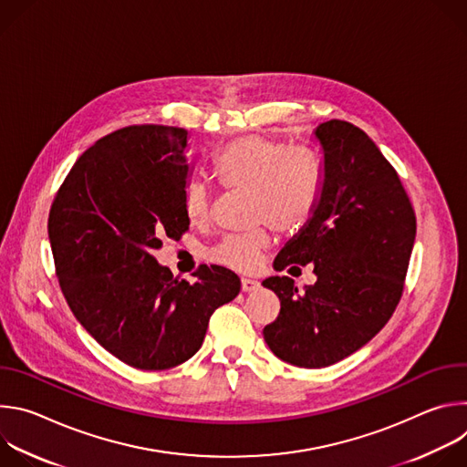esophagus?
I'll return each mask as SVG.
<instances>
[{
    "instance_id": "1",
    "label": "esophagus",
    "mask_w": 467,
    "mask_h": 467,
    "mask_svg": "<svg viewBox=\"0 0 467 467\" xmlns=\"http://www.w3.org/2000/svg\"><path fill=\"white\" fill-rule=\"evenodd\" d=\"M260 285L258 281H253V279H242V292H254L258 290Z\"/></svg>"
}]
</instances>
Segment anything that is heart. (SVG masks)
I'll list each match as a JSON object with an SVG mask.
<instances>
[{
	"label": "heart",
	"instance_id": "1",
	"mask_svg": "<svg viewBox=\"0 0 467 467\" xmlns=\"http://www.w3.org/2000/svg\"><path fill=\"white\" fill-rule=\"evenodd\" d=\"M213 170L223 186L249 190V218L264 223L245 234H229L209 251V258L223 268L253 272L272 245L270 225L279 233H297L317 205L321 166L317 155L305 146L244 137L214 155ZM182 202L190 222L209 220L213 193L203 181H188Z\"/></svg>",
	"mask_w": 467,
	"mask_h": 467
}]
</instances>
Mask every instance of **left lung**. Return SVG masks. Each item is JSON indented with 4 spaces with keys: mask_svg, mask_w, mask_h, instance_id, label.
I'll return each instance as SVG.
<instances>
[{
    "mask_svg": "<svg viewBox=\"0 0 467 467\" xmlns=\"http://www.w3.org/2000/svg\"><path fill=\"white\" fill-rule=\"evenodd\" d=\"M314 139L321 150L317 205L274 268L312 264L317 281L301 294L286 275L262 281L281 301L277 319L262 330L265 344L281 360L310 369L344 360L386 325L416 240L409 195L362 129L328 119Z\"/></svg>",
    "mask_w": 467,
    "mask_h": 467,
    "instance_id": "8db88e82",
    "label": "left lung"
}]
</instances>
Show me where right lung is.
Returning <instances> with one entry per match:
<instances>
[{
	"label": "right lung",
	"mask_w": 467,
	"mask_h": 467,
	"mask_svg": "<svg viewBox=\"0 0 467 467\" xmlns=\"http://www.w3.org/2000/svg\"><path fill=\"white\" fill-rule=\"evenodd\" d=\"M188 132L119 129L87 150L57 192L47 234L60 290L110 355L144 371L175 368L202 348L213 312L240 279L202 265L173 277L153 253L188 231L182 192L192 175Z\"/></svg>",
	"instance_id": "1"
}]
</instances>
